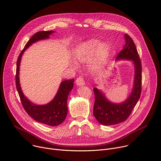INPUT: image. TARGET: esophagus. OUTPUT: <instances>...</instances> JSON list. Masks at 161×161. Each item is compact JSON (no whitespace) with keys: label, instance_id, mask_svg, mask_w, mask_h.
<instances>
[{"label":"esophagus","instance_id":"1","mask_svg":"<svg viewBox=\"0 0 161 161\" xmlns=\"http://www.w3.org/2000/svg\"><path fill=\"white\" fill-rule=\"evenodd\" d=\"M76 83L78 86H82L85 85V81L83 77H78L76 80Z\"/></svg>","mask_w":161,"mask_h":161}]
</instances>
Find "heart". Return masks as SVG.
I'll return each instance as SVG.
<instances>
[{
  "label": "heart",
  "instance_id": "heart-1",
  "mask_svg": "<svg viewBox=\"0 0 161 161\" xmlns=\"http://www.w3.org/2000/svg\"><path fill=\"white\" fill-rule=\"evenodd\" d=\"M97 48L98 50L93 60L92 65L96 68L99 67L106 62L109 55V47L106 43L100 44V42L97 40H90L84 43L78 48L76 53V58L81 62L87 61L94 55Z\"/></svg>",
  "mask_w": 161,
  "mask_h": 161
}]
</instances>
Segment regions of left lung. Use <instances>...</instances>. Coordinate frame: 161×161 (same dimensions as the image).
Returning a JSON list of instances; mask_svg holds the SVG:
<instances>
[{
    "label": "left lung",
    "mask_w": 161,
    "mask_h": 161,
    "mask_svg": "<svg viewBox=\"0 0 161 161\" xmlns=\"http://www.w3.org/2000/svg\"><path fill=\"white\" fill-rule=\"evenodd\" d=\"M125 45L117 55L116 60H128L134 66L133 87L130 94L121 103L109 101L103 92L94 88L95 103L93 114L97 120L104 125H112L124 122L129 117L133 108L138 101L142 92V64L135 44L132 38L124 34Z\"/></svg>",
    "instance_id": "8db88e82"
}]
</instances>
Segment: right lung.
Segmentation results:
<instances>
[{"label": "right lung", "instance_id": "1", "mask_svg": "<svg viewBox=\"0 0 161 161\" xmlns=\"http://www.w3.org/2000/svg\"><path fill=\"white\" fill-rule=\"evenodd\" d=\"M53 32H55L53 31L37 32L29 39L18 58L16 73V86L24 109L36 121L50 126L58 125L65 120L68 111L67 97L73 88L75 79L62 81L55 96L52 101L46 104L37 105L29 101L23 93L19 83V74L21 58L24 52L33 43L40 40L48 39Z\"/></svg>", "mask_w": 161, "mask_h": 161}]
</instances>
